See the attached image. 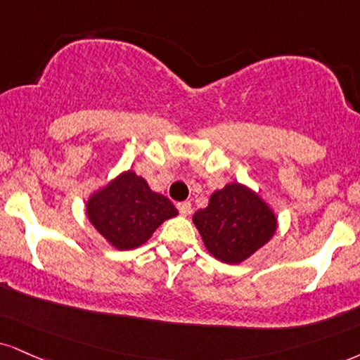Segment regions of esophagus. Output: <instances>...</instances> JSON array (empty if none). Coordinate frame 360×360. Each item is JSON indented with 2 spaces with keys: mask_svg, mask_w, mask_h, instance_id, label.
Returning a JSON list of instances; mask_svg holds the SVG:
<instances>
[{
  "mask_svg": "<svg viewBox=\"0 0 360 360\" xmlns=\"http://www.w3.org/2000/svg\"><path fill=\"white\" fill-rule=\"evenodd\" d=\"M177 211H179L183 216H188L189 213H191V202L189 201L179 202V205H177Z\"/></svg>",
  "mask_w": 360,
  "mask_h": 360,
  "instance_id": "1",
  "label": "esophagus"
}]
</instances>
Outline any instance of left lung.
Wrapping results in <instances>:
<instances>
[{
  "label": "left lung",
  "mask_w": 360,
  "mask_h": 360,
  "mask_svg": "<svg viewBox=\"0 0 360 360\" xmlns=\"http://www.w3.org/2000/svg\"><path fill=\"white\" fill-rule=\"evenodd\" d=\"M193 221L207 251L224 263H240L274 236L275 214L245 186L233 183L213 193L210 205Z\"/></svg>",
  "instance_id": "left-lung-1"
}]
</instances>
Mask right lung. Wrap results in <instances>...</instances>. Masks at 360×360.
<instances>
[{"label": "right lung", "instance_id": "right-lung-1", "mask_svg": "<svg viewBox=\"0 0 360 360\" xmlns=\"http://www.w3.org/2000/svg\"><path fill=\"white\" fill-rule=\"evenodd\" d=\"M86 214L101 235L119 250L146 243L155 228L177 210L162 194L153 193L142 177L127 171L86 202Z\"/></svg>", "mask_w": 360, "mask_h": 360}]
</instances>
